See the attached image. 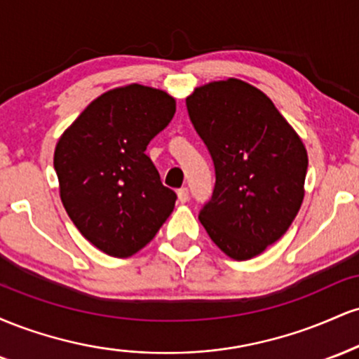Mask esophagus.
<instances>
[{"mask_svg": "<svg viewBox=\"0 0 359 359\" xmlns=\"http://www.w3.org/2000/svg\"><path fill=\"white\" fill-rule=\"evenodd\" d=\"M177 197H179V203L180 204H185L189 201V189L187 187H182L177 191Z\"/></svg>", "mask_w": 359, "mask_h": 359, "instance_id": "1", "label": "esophagus"}]
</instances>
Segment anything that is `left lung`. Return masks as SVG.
<instances>
[{"label": "left lung", "instance_id": "1", "mask_svg": "<svg viewBox=\"0 0 359 359\" xmlns=\"http://www.w3.org/2000/svg\"><path fill=\"white\" fill-rule=\"evenodd\" d=\"M185 104L216 170L201 224L229 258L257 257L287 233L302 205L306 147L270 97L245 81L209 82Z\"/></svg>", "mask_w": 359, "mask_h": 359}]
</instances>
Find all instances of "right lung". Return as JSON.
I'll list each match as a JSON object with an SVG mask.
<instances>
[{
    "instance_id": "right-lung-1",
    "label": "right lung",
    "mask_w": 359,
    "mask_h": 359,
    "mask_svg": "<svg viewBox=\"0 0 359 359\" xmlns=\"http://www.w3.org/2000/svg\"><path fill=\"white\" fill-rule=\"evenodd\" d=\"M174 114L165 90L128 84L96 97L57 142L62 204L82 236L109 257L145 248L174 211L175 192L145 154Z\"/></svg>"
}]
</instances>
